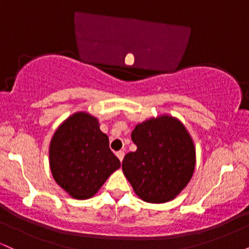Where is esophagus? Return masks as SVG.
Masks as SVG:
<instances>
[{"label":"esophagus","mask_w":249,"mask_h":249,"mask_svg":"<svg viewBox=\"0 0 249 249\" xmlns=\"http://www.w3.org/2000/svg\"><path fill=\"white\" fill-rule=\"evenodd\" d=\"M116 154H117V157H118L119 160L122 161L123 158H124V156H125V152H124V151H118V152H117Z\"/></svg>","instance_id":"34e87169"}]
</instances>
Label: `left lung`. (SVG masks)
Listing matches in <instances>:
<instances>
[{"label":"left lung","instance_id":"obj_1","mask_svg":"<svg viewBox=\"0 0 249 249\" xmlns=\"http://www.w3.org/2000/svg\"><path fill=\"white\" fill-rule=\"evenodd\" d=\"M137 145L123 160V172L134 192L147 202H166L188 184L196 166V150L179 121L168 116L138 124L131 133Z\"/></svg>","mask_w":249,"mask_h":249}]
</instances>
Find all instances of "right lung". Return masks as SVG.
I'll return each mask as SVG.
<instances>
[{
    "instance_id": "1",
    "label": "right lung",
    "mask_w": 249,
    "mask_h": 249,
    "mask_svg": "<svg viewBox=\"0 0 249 249\" xmlns=\"http://www.w3.org/2000/svg\"><path fill=\"white\" fill-rule=\"evenodd\" d=\"M53 179L76 199H89L121 167L98 121L85 112L68 118L53 134L49 148Z\"/></svg>"
}]
</instances>
